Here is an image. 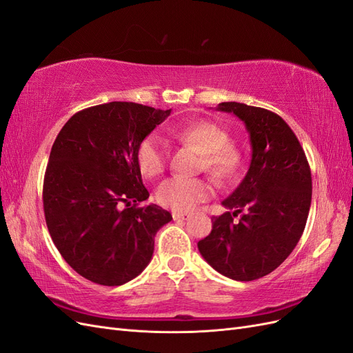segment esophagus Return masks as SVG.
<instances>
[{
    "mask_svg": "<svg viewBox=\"0 0 353 353\" xmlns=\"http://www.w3.org/2000/svg\"><path fill=\"white\" fill-rule=\"evenodd\" d=\"M187 216H188V213H183V212H174V213H172V218H174V221L185 219Z\"/></svg>",
    "mask_w": 353,
    "mask_h": 353,
    "instance_id": "34e87169",
    "label": "esophagus"
}]
</instances>
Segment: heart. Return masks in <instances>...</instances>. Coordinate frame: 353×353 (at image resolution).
<instances>
[{
	"label": "heart",
	"instance_id": "heart-1",
	"mask_svg": "<svg viewBox=\"0 0 353 353\" xmlns=\"http://www.w3.org/2000/svg\"><path fill=\"white\" fill-rule=\"evenodd\" d=\"M170 134L178 141L194 145L201 153L203 169L219 183H232L240 175L243 157L239 148L232 145L227 130L209 121H197L170 128ZM137 165L147 178L162 175L168 165L169 148L162 137L156 132L145 135L137 147ZM213 194L212 184L201 178H170L160 184L156 201L174 212H188L199 203Z\"/></svg>",
	"mask_w": 353,
	"mask_h": 353
}]
</instances>
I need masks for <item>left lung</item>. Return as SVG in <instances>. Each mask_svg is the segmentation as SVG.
<instances>
[{"label":"left lung","instance_id":"left-lung-1","mask_svg":"<svg viewBox=\"0 0 353 353\" xmlns=\"http://www.w3.org/2000/svg\"><path fill=\"white\" fill-rule=\"evenodd\" d=\"M218 110L234 113L250 134L252 162L241 184L222 201L212 231L199 241L203 258L222 275L253 281L287 259L301 240L312 199V176L297 137L283 117L236 101ZM241 213V219L233 218Z\"/></svg>","mask_w":353,"mask_h":353}]
</instances>
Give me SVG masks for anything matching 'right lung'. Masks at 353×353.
I'll list each match as a JSON object with an SVG mask.
<instances>
[{"instance_id": "right-lung-1", "label": "right lung", "mask_w": 353, "mask_h": 353, "mask_svg": "<svg viewBox=\"0 0 353 353\" xmlns=\"http://www.w3.org/2000/svg\"><path fill=\"white\" fill-rule=\"evenodd\" d=\"M169 114L128 101L92 105L74 113L52 144L42 188L46 222L63 259L83 279L122 285L150 262L156 232L172 215L138 206L150 194L135 153Z\"/></svg>"}]
</instances>
